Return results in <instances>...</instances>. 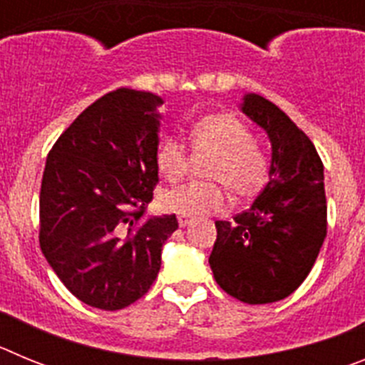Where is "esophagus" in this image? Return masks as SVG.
<instances>
[{"instance_id": "obj_1", "label": "esophagus", "mask_w": 365, "mask_h": 365, "mask_svg": "<svg viewBox=\"0 0 365 365\" xmlns=\"http://www.w3.org/2000/svg\"><path fill=\"white\" fill-rule=\"evenodd\" d=\"M177 221H179L180 228H185V227H188L190 222H192V219H190V215H177Z\"/></svg>"}]
</instances>
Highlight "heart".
I'll return each instance as SVG.
<instances>
[{"label": "heart", "instance_id": "b5f03b06", "mask_svg": "<svg viewBox=\"0 0 365 365\" xmlns=\"http://www.w3.org/2000/svg\"><path fill=\"white\" fill-rule=\"evenodd\" d=\"M192 148L199 153H212L205 177L217 180L235 197H250L263 186L267 177V155L252 140L247 125L228 113L208 115L193 124ZM157 170L170 182L185 175L188 155L185 144L166 137L157 148ZM160 206L180 215H205L227 206L225 190L217 182H192L160 193Z\"/></svg>", "mask_w": 365, "mask_h": 365}]
</instances>
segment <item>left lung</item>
<instances>
[{
  "instance_id": "1",
  "label": "left lung",
  "mask_w": 365,
  "mask_h": 365,
  "mask_svg": "<svg viewBox=\"0 0 365 365\" xmlns=\"http://www.w3.org/2000/svg\"><path fill=\"white\" fill-rule=\"evenodd\" d=\"M240 108L270 140L269 182L234 222H215L208 263L227 294L263 305L292 294L324 245V164L307 135L270 100L248 93Z\"/></svg>"
}]
</instances>
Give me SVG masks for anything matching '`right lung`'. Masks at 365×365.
Segmentation results:
<instances>
[{
  "instance_id": "right-lung-1",
  "label": "right lung",
  "mask_w": 365,
  "mask_h": 365,
  "mask_svg": "<svg viewBox=\"0 0 365 365\" xmlns=\"http://www.w3.org/2000/svg\"><path fill=\"white\" fill-rule=\"evenodd\" d=\"M160 96L120 87L60 135L45 163L40 247L80 302L118 311L150 291L175 215L143 219L159 182Z\"/></svg>"
}]
</instances>
